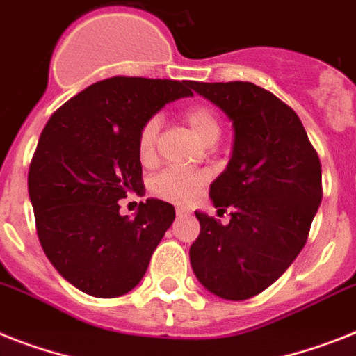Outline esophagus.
Here are the masks:
<instances>
[{
  "mask_svg": "<svg viewBox=\"0 0 356 356\" xmlns=\"http://www.w3.org/2000/svg\"><path fill=\"white\" fill-rule=\"evenodd\" d=\"M176 214H178V216H187V214H191V211L187 209V207H184V205H178V207H176Z\"/></svg>",
  "mask_w": 356,
  "mask_h": 356,
  "instance_id": "esophagus-1",
  "label": "esophagus"
}]
</instances>
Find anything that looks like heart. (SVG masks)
<instances>
[{
    "mask_svg": "<svg viewBox=\"0 0 356 356\" xmlns=\"http://www.w3.org/2000/svg\"><path fill=\"white\" fill-rule=\"evenodd\" d=\"M184 120L195 136L204 143L216 142L220 136V118L207 105H191L184 111ZM160 122L156 116L145 120L138 132V158L143 165H151L156 158V140ZM207 181V176L200 172H187L180 169H165L151 180V193L158 198L175 204H187L195 198Z\"/></svg>",
    "mask_w": 356,
    "mask_h": 356,
    "instance_id": "b5f03b06",
    "label": "heart"
}]
</instances>
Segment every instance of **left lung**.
Returning a JSON list of instances; mask_svg holds the SVG:
<instances>
[{
  "label": "left lung",
  "mask_w": 356,
  "mask_h": 356,
  "mask_svg": "<svg viewBox=\"0 0 356 356\" xmlns=\"http://www.w3.org/2000/svg\"><path fill=\"white\" fill-rule=\"evenodd\" d=\"M191 87L233 122V156L211 184L222 225L196 211L200 234L189 249L193 271L225 300H248L286 273L307 242L322 202V167L300 118L249 81Z\"/></svg>",
  "instance_id": "obj_1"
}]
</instances>
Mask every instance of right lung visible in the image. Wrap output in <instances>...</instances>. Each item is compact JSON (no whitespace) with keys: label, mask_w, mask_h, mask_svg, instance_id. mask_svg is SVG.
I'll use <instances>...</instances> for the list:
<instances>
[{"label":"right lung","mask_w":356,"mask_h":356,"mask_svg":"<svg viewBox=\"0 0 356 356\" xmlns=\"http://www.w3.org/2000/svg\"><path fill=\"white\" fill-rule=\"evenodd\" d=\"M191 83L102 79L61 105L41 132L29 167L38 238L56 271L87 295L114 298L136 287L171 227V204L149 198L129 220L118 200L143 189L140 127L191 96Z\"/></svg>","instance_id":"right-lung-1"}]
</instances>
